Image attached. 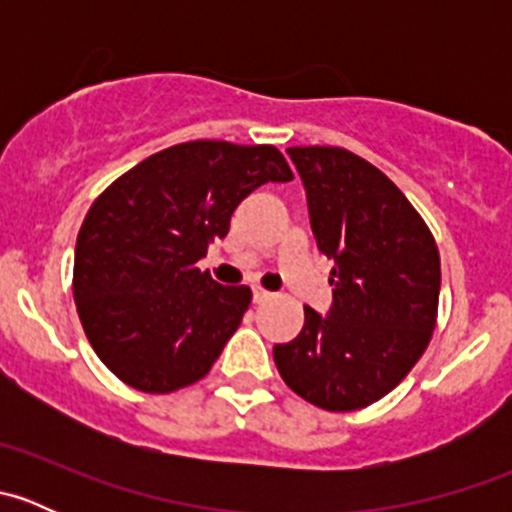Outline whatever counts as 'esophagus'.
<instances>
[{
    "label": "esophagus",
    "instance_id": "obj_1",
    "mask_svg": "<svg viewBox=\"0 0 512 512\" xmlns=\"http://www.w3.org/2000/svg\"><path fill=\"white\" fill-rule=\"evenodd\" d=\"M272 297H275V294L267 292V289H262V287H252V299H255L257 304L267 302V299H272Z\"/></svg>",
    "mask_w": 512,
    "mask_h": 512
}]
</instances>
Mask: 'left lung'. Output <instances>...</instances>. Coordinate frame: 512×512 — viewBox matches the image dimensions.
<instances>
[{"mask_svg": "<svg viewBox=\"0 0 512 512\" xmlns=\"http://www.w3.org/2000/svg\"><path fill=\"white\" fill-rule=\"evenodd\" d=\"M314 240L332 260V307H304V327L275 344L294 394L324 411H356L401 384L436 327L441 260L406 195L344 148H287Z\"/></svg>", "mask_w": 512, "mask_h": 512, "instance_id": "obj_1", "label": "left lung"}]
</instances>
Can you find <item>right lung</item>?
Masks as SVG:
<instances>
[{
	"label": "right lung",
	"mask_w": 512,
	"mask_h": 512,
	"mask_svg": "<svg viewBox=\"0 0 512 512\" xmlns=\"http://www.w3.org/2000/svg\"><path fill=\"white\" fill-rule=\"evenodd\" d=\"M292 178L275 146L190 141L141 160L98 195L76 237L74 299L118 379L170 394L208 374L252 292L218 285L195 262L252 190Z\"/></svg>",
	"instance_id": "right-lung-1"
}]
</instances>
